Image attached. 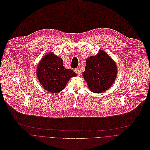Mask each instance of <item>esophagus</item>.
Listing matches in <instances>:
<instances>
[{
    "label": "esophagus",
    "mask_w": 150,
    "mask_h": 150,
    "mask_svg": "<svg viewBox=\"0 0 150 150\" xmlns=\"http://www.w3.org/2000/svg\"><path fill=\"white\" fill-rule=\"evenodd\" d=\"M74 71H75V73L77 74V75H79L80 74V70L79 69H75L74 70Z\"/></svg>",
    "instance_id": "34e87169"
}]
</instances>
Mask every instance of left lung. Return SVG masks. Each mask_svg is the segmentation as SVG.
<instances>
[{"instance_id": "left-lung-1", "label": "left lung", "mask_w": 150, "mask_h": 150, "mask_svg": "<svg viewBox=\"0 0 150 150\" xmlns=\"http://www.w3.org/2000/svg\"><path fill=\"white\" fill-rule=\"evenodd\" d=\"M117 66L113 59L103 50L86 61L83 76L89 89L96 93L104 92L111 87L117 75Z\"/></svg>"}]
</instances>
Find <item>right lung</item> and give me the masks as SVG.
<instances>
[{
    "label": "right lung",
    "instance_id": "1",
    "mask_svg": "<svg viewBox=\"0 0 150 150\" xmlns=\"http://www.w3.org/2000/svg\"><path fill=\"white\" fill-rule=\"evenodd\" d=\"M37 74L46 91L55 93L62 91L70 79L77 76L72 70L65 69L63 59L51 52L45 55L40 61Z\"/></svg>",
    "mask_w": 150,
    "mask_h": 150
}]
</instances>
